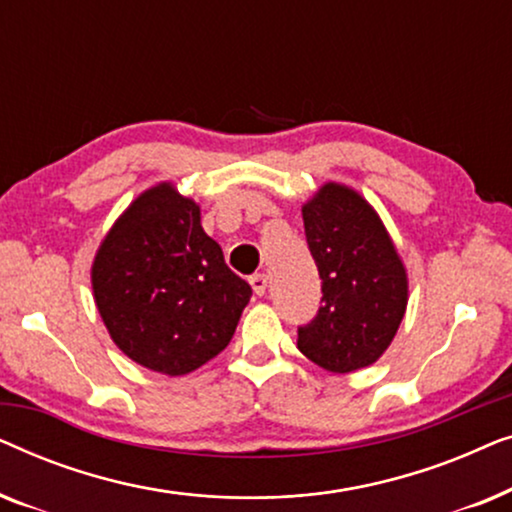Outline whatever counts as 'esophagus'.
Returning <instances> with one entry per match:
<instances>
[{"mask_svg":"<svg viewBox=\"0 0 512 512\" xmlns=\"http://www.w3.org/2000/svg\"><path fill=\"white\" fill-rule=\"evenodd\" d=\"M249 284H251V289H254L256 296H263V293L268 291V277L265 275H254L249 279Z\"/></svg>","mask_w":512,"mask_h":512,"instance_id":"34e87169","label":"esophagus"}]
</instances>
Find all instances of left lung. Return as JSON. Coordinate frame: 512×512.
Segmentation results:
<instances>
[{
	"label": "left lung",
	"mask_w": 512,
	"mask_h": 512,
	"mask_svg": "<svg viewBox=\"0 0 512 512\" xmlns=\"http://www.w3.org/2000/svg\"><path fill=\"white\" fill-rule=\"evenodd\" d=\"M321 277V307L298 328V349L331 373H354L387 352L408 307V275L384 223L354 188L328 181L303 205Z\"/></svg>",
	"instance_id": "8db88e82"
}]
</instances>
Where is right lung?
I'll return each mask as SVG.
<instances>
[{
	"label": "right lung",
	"mask_w": 512,
	"mask_h": 512,
	"mask_svg": "<svg viewBox=\"0 0 512 512\" xmlns=\"http://www.w3.org/2000/svg\"><path fill=\"white\" fill-rule=\"evenodd\" d=\"M93 296L111 340L156 373H193L223 352L251 286L200 226V207L172 184L132 200L97 249Z\"/></svg>",
	"instance_id": "add662e5"
}]
</instances>
